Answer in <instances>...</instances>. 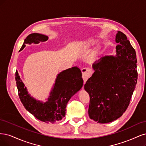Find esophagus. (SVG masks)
<instances>
[{
	"mask_svg": "<svg viewBox=\"0 0 146 146\" xmlns=\"http://www.w3.org/2000/svg\"><path fill=\"white\" fill-rule=\"evenodd\" d=\"M82 74V79L84 80V84H85L87 79L90 76L92 73V70L88 68H83L81 70Z\"/></svg>",
	"mask_w": 146,
	"mask_h": 146,
	"instance_id": "obj_1",
	"label": "esophagus"
}]
</instances>
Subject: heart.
I'll return each instance as SVG.
<instances>
[{
	"mask_svg": "<svg viewBox=\"0 0 146 146\" xmlns=\"http://www.w3.org/2000/svg\"><path fill=\"white\" fill-rule=\"evenodd\" d=\"M88 43L90 44H94V41L93 40H90L88 42Z\"/></svg>",
	"mask_w": 146,
	"mask_h": 146,
	"instance_id": "1",
	"label": "heart"
}]
</instances>
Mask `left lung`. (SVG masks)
Segmentation results:
<instances>
[{
    "label": "left lung",
    "instance_id": "1",
    "mask_svg": "<svg viewBox=\"0 0 146 146\" xmlns=\"http://www.w3.org/2000/svg\"><path fill=\"white\" fill-rule=\"evenodd\" d=\"M117 56H105L93 65L95 72L84 88L90 96L88 115L99 123H108L123 115L130 104L138 79L135 49L126 35L116 36Z\"/></svg>",
    "mask_w": 146,
    "mask_h": 146
}]
</instances>
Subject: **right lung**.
Listing matches in <instances>:
<instances>
[{
	"instance_id": "right-lung-1",
	"label": "right lung",
	"mask_w": 146,
	"mask_h": 146,
	"mask_svg": "<svg viewBox=\"0 0 146 146\" xmlns=\"http://www.w3.org/2000/svg\"><path fill=\"white\" fill-rule=\"evenodd\" d=\"M48 39V36L41 34H30L25 39L21 50L25 47V44L33 42L38 44ZM15 76L18 95L23 106L37 119L44 123H54L62 119L65 115L67 102L83 85L82 73L79 68L74 67L65 70L58 74L48 101L42 103L28 94L17 71Z\"/></svg>"
}]
</instances>
